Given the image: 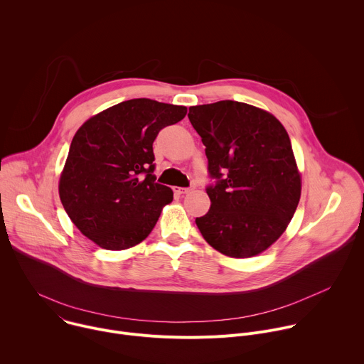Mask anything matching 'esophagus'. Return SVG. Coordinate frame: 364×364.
<instances>
[{
    "label": "esophagus",
    "mask_w": 364,
    "mask_h": 364,
    "mask_svg": "<svg viewBox=\"0 0 364 364\" xmlns=\"http://www.w3.org/2000/svg\"><path fill=\"white\" fill-rule=\"evenodd\" d=\"M190 191H191V188H188V187H174V193L177 196H184V194H187Z\"/></svg>",
    "instance_id": "esophagus-1"
}]
</instances>
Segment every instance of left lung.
I'll return each mask as SVG.
<instances>
[{
	"mask_svg": "<svg viewBox=\"0 0 364 364\" xmlns=\"http://www.w3.org/2000/svg\"><path fill=\"white\" fill-rule=\"evenodd\" d=\"M188 118L205 146L210 210L196 224L224 256L247 259L286 231L301 194L290 137L266 109L231 100L193 105Z\"/></svg>",
	"mask_w": 364,
	"mask_h": 364,
	"instance_id": "1",
	"label": "left lung"
}]
</instances>
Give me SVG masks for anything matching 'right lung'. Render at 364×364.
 Instances as JSON below:
<instances>
[{"instance_id": "add662e5", "label": "right lung", "mask_w": 364, "mask_h": 364, "mask_svg": "<svg viewBox=\"0 0 364 364\" xmlns=\"http://www.w3.org/2000/svg\"><path fill=\"white\" fill-rule=\"evenodd\" d=\"M186 114L184 105L134 98L92 115L77 130L60 176V200L101 249L141 243L173 201V190L156 183L153 143Z\"/></svg>"}]
</instances>
